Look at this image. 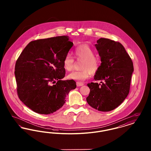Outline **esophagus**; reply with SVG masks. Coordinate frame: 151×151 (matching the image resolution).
I'll return each instance as SVG.
<instances>
[{"label": "esophagus", "mask_w": 151, "mask_h": 151, "mask_svg": "<svg viewBox=\"0 0 151 151\" xmlns=\"http://www.w3.org/2000/svg\"><path fill=\"white\" fill-rule=\"evenodd\" d=\"M84 85V83H81V82H76V86H83Z\"/></svg>", "instance_id": "esophagus-1"}]
</instances>
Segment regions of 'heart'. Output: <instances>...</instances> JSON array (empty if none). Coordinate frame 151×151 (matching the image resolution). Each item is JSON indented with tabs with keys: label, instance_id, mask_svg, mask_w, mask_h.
<instances>
[{
	"label": "heart",
	"instance_id": "obj_1",
	"mask_svg": "<svg viewBox=\"0 0 151 151\" xmlns=\"http://www.w3.org/2000/svg\"><path fill=\"white\" fill-rule=\"evenodd\" d=\"M74 55L78 60H83L81 68L82 70L71 73L68 77L70 79L83 81L88 79L91 74L94 75L100 67V60L94 56L93 50L87 44L79 45L74 51ZM75 60L71 55L67 53L65 55L63 65L65 70L71 71L73 68Z\"/></svg>",
	"mask_w": 151,
	"mask_h": 151
}]
</instances>
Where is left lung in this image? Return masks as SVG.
I'll return each instance as SVG.
<instances>
[{
    "label": "left lung",
    "instance_id": "1",
    "mask_svg": "<svg viewBox=\"0 0 151 151\" xmlns=\"http://www.w3.org/2000/svg\"><path fill=\"white\" fill-rule=\"evenodd\" d=\"M95 46L102 63L94 79L102 81L87 84L91 91L86 101L99 111H109L119 106L129 93L134 65L119 42L101 38Z\"/></svg>",
    "mask_w": 151,
    "mask_h": 151
}]
</instances>
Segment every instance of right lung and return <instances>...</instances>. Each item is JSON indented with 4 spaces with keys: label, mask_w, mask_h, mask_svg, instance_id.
Masks as SVG:
<instances>
[{
    "label": "right lung",
    "mask_w": 151,
    "mask_h": 151,
    "mask_svg": "<svg viewBox=\"0 0 151 151\" xmlns=\"http://www.w3.org/2000/svg\"><path fill=\"white\" fill-rule=\"evenodd\" d=\"M72 46L68 36L37 40L29 42L17 59V95L33 111L53 113L63 106L70 91L76 88L73 80H61L65 74L63 60Z\"/></svg>",
    "instance_id": "add662e5"
}]
</instances>
